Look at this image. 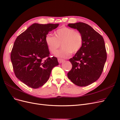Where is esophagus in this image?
Listing matches in <instances>:
<instances>
[{"label":"esophagus","instance_id":"esophagus-1","mask_svg":"<svg viewBox=\"0 0 120 120\" xmlns=\"http://www.w3.org/2000/svg\"><path fill=\"white\" fill-rule=\"evenodd\" d=\"M58 61L59 63L60 64V63H62V62H63L64 61V60L60 59V58H58Z\"/></svg>","mask_w":120,"mask_h":120}]
</instances>
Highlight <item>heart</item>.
I'll list each match as a JSON object with an SVG mask.
<instances>
[{
  "label": "heart",
  "mask_w": 120,
  "mask_h": 120,
  "mask_svg": "<svg viewBox=\"0 0 120 120\" xmlns=\"http://www.w3.org/2000/svg\"><path fill=\"white\" fill-rule=\"evenodd\" d=\"M83 36L79 31L67 27H63L56 31L55 36L47 35L45 42L52 53H54L60 46L62 48L57 51L55 55L63 58H68L71 53L79 52L83 44Z\"/></svg>",
  "instance_id": "heart-1"
}]
</instances>
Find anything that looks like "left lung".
<instances>
[{
	"label": "left lung",
	"mask_w": 120,
	"mask_h": 120,
	"mask_svg": "<svg viewBox=\"0 0 120 120\" xmlns=\"http://www.w3.org/2000/svg\"><path fill=\"white\" fill-rule=\"evenodd\" d=\"M83 36L80 50L69 59L72 64L68 77L76 85L86 86L97 81L101 75L107 59L105 41L102 36L83 22L69 23Z\"/></svg>",
	"instance_id": "8db88e82"
}]
</instances>
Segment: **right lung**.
Returning <instances> with one entry per match:
<instances>
[{
  "label": "right lung",
  "instance_id": "obj_1",
  "mask_svg": "<svg viewBox=\"0 0 120 120\" xmlns=\"http://www.w3.org/2000/svg\"><path fill=\"white\" fill-rule=\"evenodd\" d=\"M58 25V23H34L15 41L11 53L15 75L31 88L36 89L44 85L53 68L59 65L56 57H49L45 42L46 35Z\"/></svg>",
  "mask_w": 120,
  "mask_h": 120
}]
</instances>
